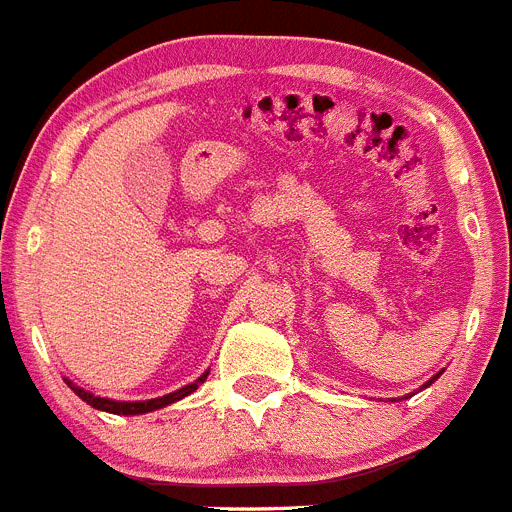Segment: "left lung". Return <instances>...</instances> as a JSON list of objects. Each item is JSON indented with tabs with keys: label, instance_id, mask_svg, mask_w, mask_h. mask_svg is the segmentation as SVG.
Masks as SVG:
<instances>
[{
	"label": "left lung",
	"instance_id": "left-lung-1",
	"mask_svg": "<svg viewBox=\"0 0 512 512\" xmlns=\"http://www.w3.org/2000/svg\"><path fill=\"white\" fill-rule=\"evenodd\" d=\"M435 379H438V376H435Z\"/></svg>",
	"mask_w": 512,
	"mask_h": 512
}]
</instances>
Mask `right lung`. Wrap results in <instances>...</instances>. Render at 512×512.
I'll return each mask as SVG.
<instances>
[{
  "mask_svg": "<svg viewBox=\"0 0 512 512\" xmlns=\"http://www.w3.org/2000/svg\"><path fill=\"white\" fill-rule=\"evenodd\" d=\"M208 373H203L201 379L195 381V384L190 386H182V389L172 391V394H167V397H159V399H149V402H115V399H102V397H95V394H90V391L79 389V386H74L71 381H66V384L71 386V389L77 391L79 397L84 399L87 404H92L95 410H102V412H113V415H144V412H151V410H159V407H164V404H172L177 402V399L188 397L190 391L198 389V384H203L206 381Z\"/></svg>",
  "mask_w": 512,
  "mask_h": 512,
  "instance_id": "obj_1",
  "label": "right lung"
}]
</instances>
